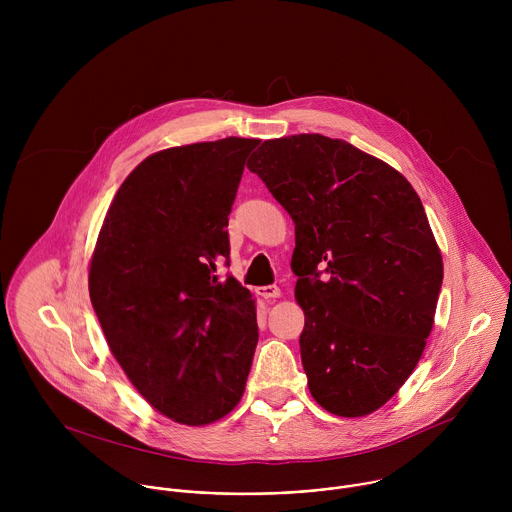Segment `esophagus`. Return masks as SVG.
<instances>
[{"mask_svg": "<svg viewBox=\"0 0 512 512\" xmlns=\"http://www.w3.org/2000/svg\"><path fill=\"white\" fill-rule=\"evenodd\" d=\"M257 294L265 300H273L281 296V289L277 285H263V287H257Z\"/></svg>", "mask_w": 512, "mask_h": 512, "instance_id": "1", "label": "esophagus"}]
</instances>
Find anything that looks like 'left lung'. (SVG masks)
Instances as JSON below:
<instances>
[{
    "instance_id": "obj_1",
    "label": "left lung",
    "mask_w": 512,
    "mask_h": 512,
    "mask_svg": "<svg viewBox=\"0 0 512 512\" xmlns=\"http://www.w3.org/2000/svg\"><path fill=\"white\" fill-rule=\"evenodd\" d=\"M296 223L291 271L306 314L312 397L340 417L385 405L433 328L444 263L413 186L344 139H267L247 164Z\"/></svg>"
}]
</instances>
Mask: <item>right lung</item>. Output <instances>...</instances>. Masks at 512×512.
<instances>
[{"label": "right lung", "instance_id": "1", "mask_svg": "<svg viewBox=\"0 0 512 512\" xmlns=\"http://www.w3.org/2000/svg\"><path fill=\"white\" fill-rule=\"evenodd\" d=\"M259 139L225 137L145 158L117 190L89 269V294L127 379L184 425L241 401L257 346L251 291L229 265V214Z\"/></svg>", "mask_w": 512, "mask_h": 512}]
</instances>
